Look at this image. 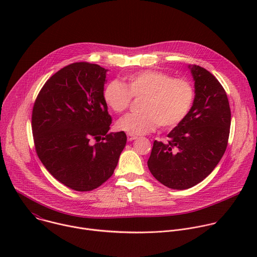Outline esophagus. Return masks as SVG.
<instances>
[{
	"label": "esophagus",
	"mask_w": 257,
	"mask_h": 257,
	"mask_svg": "<svg viewBox=\"0 0 257 257\" xmlns=\"http://www.w3.org/2000/svg\"><path fill=\"white\" fill-rule=\"evenodd\" d=\"M137 137L134 136V135H130V134H127V139L128 141H132V140H135Z\"/></svg>",
	"instance_id": "1"
}]
</instances>
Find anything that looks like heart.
I'll return each mask as SVG.
<instances>
[{
    "instance_id": "b5f03b06",
    "label": "heart",
    "mask_w": 257,
    "mask_h": 257,
    "mask_svg": "<svg viewBox=\"0 0 257 257\" xmlns=\"http://www.w3.org/2000/svg\"><path fill=\"white\" fill-rule=\"evenodd\" d=\"M106 105L115 113H122L132 97H143L139 106L141 113H130L116 123L119 131L130 135H141L162 128H173L189 114L194 102L195 90L190 81L173 78L170 74L145 70L128 75L124 85L109 81L103 88Z\"/></svg>"
}]
</instances>
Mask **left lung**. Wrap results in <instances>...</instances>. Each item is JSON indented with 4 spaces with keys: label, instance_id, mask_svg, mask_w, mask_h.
Instances as JSON below:
<instances>
[{
    "label": "left lung",
    "instance_id": "obj_1",
    "mask_svg": "<svg viewBox=\"0 0 257 257\" xmlns=\"http://www.w3.org/2000/svg\"><path fill=\"white\" fill-rule=\"evenodd\" d=\"M195 97L187 117L169 134L155 141L148 166L163 185L188 189L205 179L223 158L230 134L231 109L227 93L206 69L188 65Z\"/></svg>",
    "mask_w": 257,
    "mask_h": 257
}]
</instances>
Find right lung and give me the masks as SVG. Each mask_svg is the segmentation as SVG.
<instances>
[{
	"label": "right lung",
	"mask_w": 257,
	"mask_h": 257,
	"mask_svg": "<svg viewBox=\"0 0 257 257\" xmlns=\"http://www.w3.org/2000/svg\"><path fill=\"white\" fill-rule=\"evenodd\" d=\"M106 72L96 64H70L45 83L33 105L36 154L53 177L76 191L93 190L111 177L126 145L124 132L107 133Z\"/></svg>",
	"instance_id": "add662e5"
}]
</instances>
